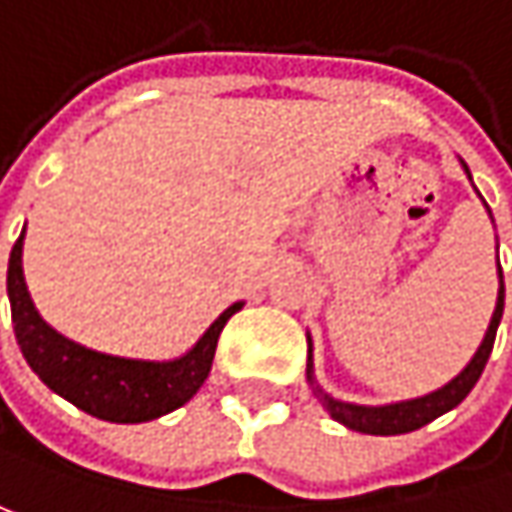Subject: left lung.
<instances>
[{
    "mask_svg": "<svg viewBox=\"0 0 512 512\" xmlns=\"http://www.w3.org/2000/svg\"><path fill=\"white\" fill-rule=\"evenodd\" d=\"M466 168V165H463ZM469 174V168H466ZM501 314H504V276H501V265H498V300H495L493 320H490V329L481 341L478 352L472 355V361L460 370V376H455L449 384H443L440 390L434 393H425L420 399H408V402H393V405H352V402H341V399H332L329 393H323V387L314 382V367H311V344H309V364H306V376H309L311 390L317 396V402L329 411L332 420H338L341 425H347L352 431H361V434H408V431H417L422 425H428L431 420L443 417L446 411L457 408L469 390L475 387V382L481 379L484 367H487V358L493 352L495 344V329L501 323Z\"/></svg>",
    "mask_w": 512,
    "mask_h": 512,
    "instance_id": "8db88e82",
    "label": "left lung"
}]
</instances>
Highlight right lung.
<instances>
[{
    "label": "right lung",
    "instance_id": "add662e5",
    "mask_svg": "<svg viewBox=\"0 0 512 512\" xmlns=\"http://www.w3.org/2000/svg\"><path fill=\"white\" fill-rule=\"evenodd\" d=\"M22 238L25 230L19 233L8 259L11 320L28 367L49 390H55L75 408L87 411L90 417L107 422L157 420L186 405L201 390L212 370L221 329L241 309V303H233L203 332L195 347L174 361H136L104 355L63 338L34 309L22 276Z\"/></svg>",
    "mask_w": 512,
    "mask_h": 512
}]
</instances>
